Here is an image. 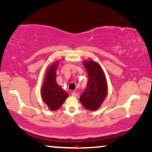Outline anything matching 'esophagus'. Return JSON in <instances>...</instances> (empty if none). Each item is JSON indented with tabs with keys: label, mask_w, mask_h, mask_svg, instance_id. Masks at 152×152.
Segmentation results:
<instances>
[{
	"label": "esophagus",
	"mask_w": 152,
	"mask_h": 152,
	"mask_svg": "<svg viewBox=\"0 0 152 152\" xmlns=\"http://www.w3.org/2000/svg\"><path fill=\"white\" fill-rule=\"evenodd\" d=\"M71 95L75 97V98H79V94H78L77 92H76V91H75V92H72V93H71Z\"/></svg>",
	"instance_id": "1"
}]
</instances>
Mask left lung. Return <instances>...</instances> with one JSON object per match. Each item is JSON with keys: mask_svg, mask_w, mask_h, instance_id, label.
<instances>
[{"mask_svg": "<svg viewBox=\"0 0 152 152\" xmlns=\"http://www.w3.org/2000/svg\"><path fill=\"white\" fill-rule=\"evenodd\" d=\"M83 64L88 72V81L79 100L86 109L95 111L101 105L107 95L105 75L100 65L93 60L84 62Z\"/></svg>", "mask_w": 152, "mask_h": 152, "instance_id": "8db88e82", "label": "left lung"}]
</instances>
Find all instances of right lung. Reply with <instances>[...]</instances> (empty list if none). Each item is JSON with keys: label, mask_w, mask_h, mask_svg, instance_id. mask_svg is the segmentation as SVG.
Wrapping results in <instances>:
<instances>
[{"label": "right lung", "mask_w": 152, "mask_h": 152, "mask_svg": "<svg viewBox=\"0 0 152 152\" xmlns=\"http://www.w3.org/2000/svg\"><path fill=\"white\" fill-rule=\"evenodd\" d=\"M56 66L53 64L48 69L41 89L42 99L52 111L59 109L68 97L67 92L63 91L56 81Z\"/></svg>", "instance_id": "right-lung-1"}]
</instances>
